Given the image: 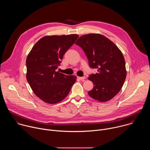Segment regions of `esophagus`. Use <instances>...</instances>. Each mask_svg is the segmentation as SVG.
Listing matches in <instances>:
<instances>
[{"label":"esophagus","instance_id":"obj_1","mask_svg":"<svg viewBox=\"0 0 150 150\" xmlns=\"http://www.w3.org/2000/svg\"><path fill=\"white\" fill-rule=\"evenodd\" d=\"M77 78L81 80V81H83L85 79V76H82V77H80V76H77Z\"/></svg>","mask_w":150,"mask_h":150}]
</instances>
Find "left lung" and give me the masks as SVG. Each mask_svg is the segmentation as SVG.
Here are the masks:
<instances>
[{
    "instance_id": "1",
    "label": "left lung",
    "mask_w": 150,
    "mask_h": 150,
    "mask_svg": "<svg viewBox=\"0 0 150 150\" xmlns=\"http://www.w3.org/2000/svg\"><path fill=\"white\" fill-rule=\"evenodd\" d=\"M75 44L83 50L90 67L97 69L88 77L94 85L88 95L100 102L111 100L121 90L126 76L122 53L111 40L99 34L83 35Z\"/></svg>"
}]
</instances>
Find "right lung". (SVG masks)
I'll list each match as a JSON object with an SVG mask.
<instances>
[{
    "label": "right lung",
    "instance_id": "1",
    "mask_svg": "<svg viewBox=\"0 0 150 150\" xmlns=\"http://www.w3.org/2000/svg\"><path fill=\"white\" fill-rule=\"evenodd\" d=\"M77 34L45 36L32 48L26 60L27 80L34 94L49 104H55L69 93L76 76L56 70L63 56L78 39Z\"/></svg>",
    "mask_w": 150,
    "mask_h": 150
}]
</instances>
